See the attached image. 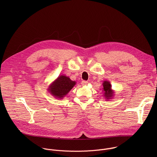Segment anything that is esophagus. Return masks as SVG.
I'll use <instances>...</instances> for the list:
<instances>
[{
    "instance_id": "34e87169",
    "label": "esophagus",
    "mask_w": 157,
    "mask_h": 157,
    "mask_svg": "<svg viewBox=\"0 0 157 157\" xmlns=\"http://www.w3.org/2000/svg\"><path fill=\"white\" fill-rule=\"evenodd\" d=\"M87 83H88V81H82L81 82L82 86H86V85L87 84Z\"/></svg>"
}]
</instances>
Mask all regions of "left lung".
Masks as SVG:
<instances>
[{
	"instance_id": "1",
	"label": "left lung",
	"mask_w": 157,
	"mask_h": 157,
	"mask_svg": "<svg viewBox=\"0 0 157 157\" xmlns=\"http://www.w3.org/2000/svg\"><path fill=\"white\" fill-rule=\"evenodd\" d=\"M103 86V92H104V97L106 101H109L114 96L115 91L112 89V86L109 81H104L102 82Z\"/></svg>"
}]
</instances>
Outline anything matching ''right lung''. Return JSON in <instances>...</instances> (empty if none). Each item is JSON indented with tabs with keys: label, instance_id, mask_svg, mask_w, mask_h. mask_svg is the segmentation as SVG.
Instances as JSON below:
<instances>
[{
	"label": "right lung",
	"instance_id": "obj_1",
	"mask_svg": "<svg viewBox=\"0 0 157 157\" xmlns=\"http://www.w3.org/2000/svg\"><path fill=\"white\" fill-rule=\"evenodd\" d=\"M76 82L65 75L59 76L49 85L48 91L55 98L63 99L71 90Z\"/></svg>",
	"mask_w": 157,
	"mask_h": 157
}]
</instances>
